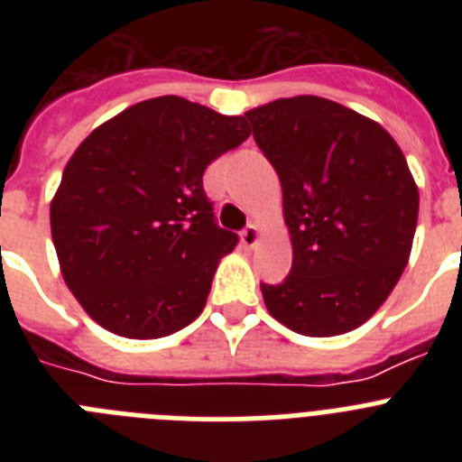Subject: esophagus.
<instances>
[{"instance_id": "esophagus-1", "label": "esophagus", "mask_w": 462, "mask_h": 462, "mask_svg": "<svg viewBox=\"0 0 462 462\" xmlns=\"http://www.w3.org/2000/svg\"><path fill=\"white\" fill-rule=\"evenodd\" d=\"M256 240H259V228H256V224H247V226L240 231V243H243L245 247H254Z\"/></svg>"}]
</instances>
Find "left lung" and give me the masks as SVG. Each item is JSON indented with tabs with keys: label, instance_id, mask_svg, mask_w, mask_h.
<instances>
[{
	"label": "left lung",
	"instance_id": "8db88e82",
	"mask_svg": "<svg viewBox=\"0 0 462 462\" xmlns=\"http://www.w3.org/2000/svg\"><path fill=\"white\" fill-rule=\"evenodd\" d=\"M245 120L280 175L293 245L289 275L261 284L268 312L310 337L358 328L410 259L419 189L405 154L377 122L310 94Z\"/></svg>",
	"mask_w": 462,
	"mask_h": 462
}]
</instances>
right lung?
<instances>
[{
  "label": "right lung",
  "instance_id": "1",
  "mask_svg": "<svg viewBox=\"0 0 462 462\" xmlns=\"http://www.w3.org/2000/svg\"><path fill=\"white\" fill-rule=\"evenodd\" d=\"M247 136L243 116L157 97L80 143L51 228L64 280L97 324L154 340L201 314L219 259L238 245L217 224L203 173Z\"/></svg>",
  "mask_w": 462,
  "mask_h": 462
}]
</instances>
